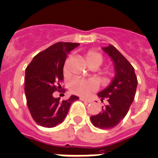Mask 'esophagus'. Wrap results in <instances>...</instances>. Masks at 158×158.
Returning a JSON list of instances; mask_svg holds the SVG:
<instances>
[{
	"mask_svg": "<svg viewBox=\"0 0 158 158\" xmlns=\"http://www.w3.org/2000/svg\"><path fill=\"white\" fill-rule=\"evenodd\" d=\"M80 100H81V101H83V102H90V100L87 99V98H83V97H81Z\"/></svg>",
	"mask_w": 158,
	"mask_h": 158,
	"instance_id": "esophagus-1",
	"label": "esophagus"
}]
</instances>
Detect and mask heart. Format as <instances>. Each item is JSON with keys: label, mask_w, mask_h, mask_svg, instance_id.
Wrapping results in <instances>:
<instances>
[{"label": "heart", "mask_w": 158, "mask_h": 158, "mask_svg": "<svg viewBox=\"0 0 158 158\" xmlns=\"http://www.w3.org/2000/svg\"><path fill=\"white\" fill-rule=\"evenodd\" d=\"M85 58L87 64L90 68H98L103 62V56L96 50H89L85 55ZM69 69V60L65 61L64 64V73H67ZM104 75L106 77L109 76V71H105ZM69 88L73 94L81 95V96H86L89 94L92 91L97 89V83L93 80H85L81 78H73L69 81Z\"/></svg>", "instance_id": "b5f03b06"}]
</instances>
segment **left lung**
<instances>
[{"mask_svg":"<svg viewBox=\"0 0 158 158\" xmlns=\"http://www.w3.org/2000/svg\"><path fill=\"white\" fill-rule=\"evenodd\" d=\"M114 64L115 77L110 85L98 93L101 101L108 104L102 106V111L90 117L94 126L101 129H111L123 120L134 100L137 78L134 68L127 59L112 45L103 48Z\"/></svg>","mask_w":158,"mask_h":158,"instance_id":"obj_1","label":"left lung"}]
</instances>
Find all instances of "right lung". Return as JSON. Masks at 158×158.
<instances>
[{"instance_id":"add662e5","label":"right lung","mask_w":158,"mask_h":158,"mask_svg":"<svg viewBox=\"0 0 158 158\" xmlns=\"http://www.w3.org/2000/svg\"><path fill=\"white\" fill-rule=\"evenodd\" d=\"M79 46L76 43L59 42L38 53L26 69L25 94L31 116L45 127H56L67 115L71 104L79 98L73 95L61 102L52 94L60 91L67 54ZM65 91V90H64Z\"/></svg>"}]
</instances>
